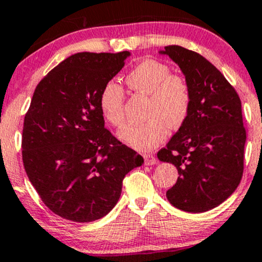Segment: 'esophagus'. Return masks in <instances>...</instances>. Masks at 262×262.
Here are the masks:
<instances>
[{
	"label": "esophagus",
	"instance_id": "obj_1",
	"mask_svg": "<svg viewBox=\"0 0 262 262\" xmlns=\"http://www.w3.org/2000/svg\"><path fill=\"white\" fill-rule=\"evenodd\" d=\"M144 164L145 165H155L156 158L152 154H145L144 155Z\"/></svg>",
	"mask_w": 262,
	"mask_h": 262
}]
</instances>
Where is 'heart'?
I'll return each instance as SVG.
<instances>
[{
	"label": "heart",
	"instance_id": "b5f03b06",
	"mask_svg": "<svg viewBox=\"0 0 262 262\" xmlns=\"http://www.w3.org/2000/svg\"><path fill=\"white\" fill-rule=\"evenodd\" d=\"M132 91L149 96L146 111L148 121L127 124L118 138L138 151H149L165 140L167 127L176 129L187 119L192 95L188 82L183 77L171 75L164 62L155 59L140 61L125 76ZM98 106L103 118L113 127L124 122V90L116 81H107L98 97Z\"/></svg>",
	"mask_w": 262,
	"mask_h": 262
}]
</instances>
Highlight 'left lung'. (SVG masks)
<instances>
[{
    "instance_id": "obj_1",
    "label": "left lung",
    "mask_w": 262,
    "mask_h": 262,
    "mask_svg": "<svg viewBox=\"0 0 262 262\" xmlns=\"http://www.w3.org/2000/svg\"><path fill=\"white\" fill-rule=\"evenodd\" d=\"M160 54L180 66L192 95L187 119L158 152L159 160L175 165L180 175L166 197L185 212H207L223 203L243 177L242 101L223 74L198 53L169 45Z\"/></svg>"
}]
</instances>
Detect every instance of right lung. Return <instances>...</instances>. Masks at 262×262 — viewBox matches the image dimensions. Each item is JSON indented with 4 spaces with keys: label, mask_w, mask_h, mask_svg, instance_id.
<instances>
[{
    "label": "right lung",
    "mask_w": 262,
    "mask_h": 262,
    "mask_svg": "<svg viewBox=\"0 0 262 262\" xmlns=\"http://www.w3.org/2000/svg\"><path fill=\"white\" fill-rule=\"evenodd\" d=\"M129 52L77 53L38 83L26 113L23 165L43 203L68 221L87 223L118 202L124 176L144 159L104 128L98 97Z\"/></svg>",
    "instance_id": "1"
}]
</instances>
